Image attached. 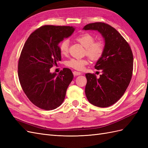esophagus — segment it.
Instances as JSON below:
<instances>
[{
	"mask_svg": "<svg viewBox=\"0 0 148 148\" xmlns=\"http://www.w3.org/2000/svg\"><path fill=\"white\" fill-rule=\"evenodd\" d=\"M73 73L75 76H78V75H80L82 74L81 72H79V71H73Z\"/></svg>",
	"mask_w": 148,
	"mask_h": 148,
	"instance_id": "esophagus-1",
	"label": "esophagus"
}]
</instances>
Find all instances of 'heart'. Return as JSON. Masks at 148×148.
<instances>
[{
  "label": "heart",
  "mask_w": 148,
  "mask_h": 148,
  "mask_svg": "<svg viewBox=\"0 0 148 148\" xmlns=\"http://www.w3.org/2000/svg\"><path fill=\"white\" fill-rule=\"evenodd\" d=\"M75 40L85 47V53L91 60H96L101 57L104 51V44L101 41H95V38L89 33H83L75 38ZM69 41L64 39L59 45L62 55H66L69 52ZM88 64L86 59H71L65 62V65L77 70H82Z\"/></svg>",
  "instance_id": "1"
}]
</instances>
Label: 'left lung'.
Wrapping results in <instances>:
<instances>
[{
	"label": "left lung",
	"mask_w": 148,
	"mask_h": 148,
	"mask_svg": "<svg viewBox=\"0 0 148 148\" xmlns=\"http://www.w3.org/2000/svg\"><path fill=\"white\" fill-rule=\"evenodd\" d=\"M84 30H96L104 38V51L95 66L102 70L99 78L86 73L85 94L88 101L99 107H109L123 95L130 83L133 56L130 46L112 26L101 22L89 23Z\"/></svg>",
	"instance_id": "1"
}]
</instances>
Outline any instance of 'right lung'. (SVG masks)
<instances>
[{"label": "right lung", "mask_w": 148, "mask_h": 148, "mask_svg": "<svg viewBox=\"0 0 148 148\" xmlns=\"http://www.w3.org/2000/svg\"><path fill=\"white\" fill-rule=\"evenodd\" d=\"M69 26L45 25L35 30L26 40L18 65L21 86L29 101L40 109H55L64 102L73 78L70 69L59 75L50 69L61 60L59 44L72 34Z\"/></svg>", "instance_id": "obj_1"}]
</instances>
